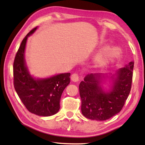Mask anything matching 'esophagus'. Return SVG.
Masks as SVG:
<instances>
[{"instance_id":"1","label":"esophagus","mask_w":145,"mask_h":145,"mask_svg":"<svg viewBox=\"0 0 145 145\" xmlns=\"http://www.w3.org/2000/svg\"><path fill=\"white\" fill-rule=\"evenodd\" d=\"M71 79H72L73 82L78 81V80H79V77H78V75L76 73H73L72 76H71Z\"/></svg>"}]
</instances>
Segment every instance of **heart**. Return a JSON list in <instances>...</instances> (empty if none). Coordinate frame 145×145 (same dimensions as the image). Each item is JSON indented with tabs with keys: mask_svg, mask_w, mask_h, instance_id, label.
<instances>
[{
	"mask_svg": "<svg viewBox=\"0 0 145 145\" xmlns=\"http://www.w3.org/2000/svg\"><path fill=\"white\" fill-rule=\"evenodd\" d=\"M121 54V50L117 46H107L98 57L97 62L102 66L108 65L118 58Z\"/></svg>",
	"mask_w": 145,
	"mask_h": 145,
	"instance_id": "b5f03b06",
	"label": "heart"
}]
</instances>
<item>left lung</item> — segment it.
Segmentation results:
<instances>
[{
  "instance_id": "left-lung-1",
  "label": "left lung",
  "mask_w": 145,
  "mask_h": 145,
  "mask_svg": "<svg viewBox=\"0 0 145 145\" xmlns=\"http://www.w3.org/2000/svg\"><path fill=\"white\" fill-rule=\"evenodd\" d=\"M134 61L112 76V85L109 91L102 89V75L91 73L79 84L81 111L88 119L104 121L121 111L131 89Z\"/></svg>"
}]
</instances>
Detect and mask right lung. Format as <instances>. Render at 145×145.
I'll return each mask as SVG.
<instances>
[{"instance_id":"right-lung-1","label":"right lung","mask_w":145,"mask_h":145,"mask_svg":"<svg viewBox=\"0 0 145 145\" xmlns=\"http://www.w3.org/2000/svg\"><path fill=\"white\" fill-rule=\"evenodd\" d=\"M36 29L37 27L27 34L16 52L13 63V84L19 98L29 112L38 116H50L59 110L61 95L70 84V73L38 79L29 74L24 52L27 38Z\"/></svg>"}]
</instances>
